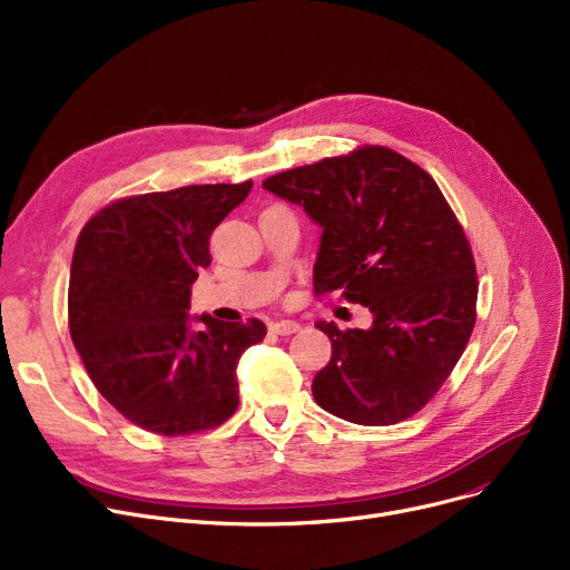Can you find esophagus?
I'll return each mask as SVG.
<instances>
[{"label":"esophagus","mask_w":570,"mask_h":570,"mask_svg":"<svg viewBox=\"0 0 570 570\" xmlns=\"http://www.w3.org/2000/svg\"><path fill=\"white\" fill-rule=\"evenodd\" d=\"M269 331L277 335H293L301 331V324L298 321H275V324H269Z\"/></svg>","instance_id":"obj_1"}]
</instances>
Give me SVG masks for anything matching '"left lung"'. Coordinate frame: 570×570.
Instances as JSON below:
<instances>
[{
	"instance_id": "left-lung-1",
	"label": "left lung",
	"mask_w": 570,
	"mask_h": 570,
	"mask_svg": "<svg viewBox=\"0 0 570 570\" xmlns=\"http://www.w3.org/2000/svg\"><path fill=\"white\" fill-rule=\"evenodd\" d=\"M263 188L321 228L316 295L340 291L373 314L365 331L316 321L333 346L312 382L318 407L361 426L422 410L461 358L478 303L473 254L438 184L391 148L363 146Z\"/></svg>"
}]
</instances>
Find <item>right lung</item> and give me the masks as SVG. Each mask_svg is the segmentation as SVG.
Listing matches in <instances>:
<instances>
[{
  "label": "right lung",
  "mask_w": 570,
  "mask_h": 570,
  "mask_svg": "<svg viewBox=\"0 0 570 570\" xmlns=\"http://www.w3.org/2000/svg\"><path fill=\"white\" fill-rule=\"evenodd\" d=\"M252 186L126 197L79 235L69 269L71 342L97 391L139 429L188 435L220 426L239 405L237 363L265 337V324L188 309L197 272L212 263L214 228Z\"/></svg>",
  "instance_id": "1"
}]
</instances>
